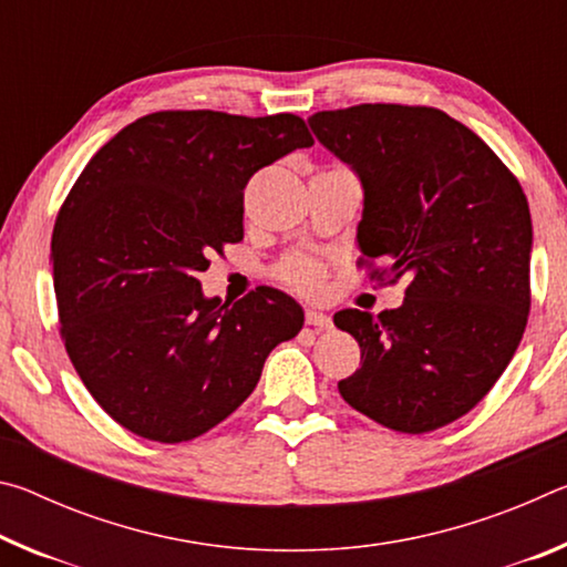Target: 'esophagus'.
<instances>
[{"mask_svg":"<svg viewBox=\"0 0 567 567\" xmlns=\"http://www.w3.org/2000/svg\"><path fill=\"white\" fill-rule=\"evenodd\" d=\"M305 322L310 324V328H318V330H330L332 328V320L328 318V315L318 312V310H307L305 312Z\"/></svg>","mask_w":567,"mask_h":567,"instance_id":"esophagus-1","label":"esophagus"}]
</instances>
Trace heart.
Here are the masks:
<instances>
[{"label": "heart", "instance_id": "1", "mask_svg": "<svg viewBox=\"0 0 567 567\" xmlns=\"http://www.w3.org/2000/svg\"><path fill=\"white\" fill-rule=\"evenodd\" d=\"M275 277L302 295H320L324 290V280H328V270L315 257L295 252L282 257L280 265L275 267Z\"/></svg>", "mask_w": 567, "mask_h": 567}]
</instances>
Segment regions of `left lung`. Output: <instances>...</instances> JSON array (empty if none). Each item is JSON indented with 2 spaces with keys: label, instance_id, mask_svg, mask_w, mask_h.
<instances>
[{
  "label": "left lung",
  "instance_id": "1",
  "mask_svg": "<svg viewBox=\"0 0 567 567\" xmlns=\"http://www.w3.org/2000/svg\"><path fill=\"white\" fill-rule=\"evenodd\" d=\"M310 127L360 175L358 267L370 282L408 280L398 310L334 315L362 352L340 395L398 433L450 425L523 340L533 223L520 182L473 130L425 104L324 110Z\"/></svg>",
  "mask_w": 567,
  "mask_h": 567
}]
</instances>
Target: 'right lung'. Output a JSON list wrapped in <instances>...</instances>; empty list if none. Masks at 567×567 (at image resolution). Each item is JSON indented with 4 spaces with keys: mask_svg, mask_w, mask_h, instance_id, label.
I'll return each instance as SVG.
<instances>
[{
    "mask_svg": "<svg viewBox=\"0 0 567 567\" xmlns=\"http://www.w3.org/2000/svg\"><path fill=\"white\" fill-rule=\"evenodd\" d=\"M312 145L290 112L165 110L114 134L76 177L52 233L60 334L124 430L169 445L199 437L302 330L292 297L257 287L223 305L205 300L197 275L243 239L249 177Z\"/></svg>",
    "mask_w": 567,
    "mask_h": 567,
    "instance_id": "right-lung-1",
    "label": "right lung"
}]
</instances>
